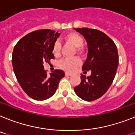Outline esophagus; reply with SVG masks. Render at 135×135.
Masks as SVG:
<instances>
[{
  "label": "esophagus",
  "mask_w": 135,
  "mask_h": 135,
  "mask_svg": "<svg viewBox=\"0 0 135 135\" xmlns=\"http://www.w3.org/2000/svg\"><path fill=\"white\" fill-rule=\"evenodd\" d=\"M71 75H72V74H71V73H65L66 76H71Z\"/></svg>",
  "instance_id": "1"
}]
</instances>
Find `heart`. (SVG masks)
<instances>
[{
	"label": "heart",
	"mask_w": 135,
	"mask_h": 135,
	"mask_svg": "<svg viewBox=\"0 0 135 135\" xmlns=\"http://www.w3.org/2000/svg\"><path fill=\"white\" fill-rule=\"evenodd\" d=\"M64 40L66 42L70 43L73 46L76 47V51L78 53L80 54L82 51L81 46L83 45L84 39L80 35L77 33L72 32L69 33L64 36ZM60 44L59 42H55L53 45L52 48V53L55 56H58L60 54ZM80 61L77 57L74 58H66L63 59L60 62L59 65L62 69L67 72H73L80 65Z\"/></svg>",
	"instance_id": "b5f03b06"
}]
</instances>
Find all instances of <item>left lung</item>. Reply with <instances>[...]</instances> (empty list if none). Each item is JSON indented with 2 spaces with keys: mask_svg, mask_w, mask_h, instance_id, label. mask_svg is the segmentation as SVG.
I'll return each mask as SVG.
<instances>
[{
  "mask_svg": "<svg viewBox=\"0 0 135 135\" xmlns=\"http://www.w3.org/2000/svg\"><path fill=\"white\" fill-rule=\"evenodd\" d=\"M74 29L84 37L88 45V55L82 71L84 74L91 71L90 76L81 74V83L74 90L81 99L91 102L104 95L113 83L119 64L117 49L102 31L89 28Z\"/></svg>",
  "mask_w": 135,
  "mask_h": 135,
  "instance_id": "obj_1",
  "label": "left lung"
}]
</instances>
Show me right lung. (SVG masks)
Segmentation results:
<instances>
[{
    "instance_id": "right-lung-1",
    "label": "right lung",
    "mask_w": 135,
    "mask_h": 135,
    "mask_svg": "<svg viewBox=\"0 0 135 135\" xmlns=\"http://www.w3.org/2000/svg\"><path fill=\"white\" fill-rule=\"evenodd\" d=\"M60 33L50 29L33 31L18 42L12 54V65L17 80L28 96L45 100L55 93L59 81L64 77L62 70L47 75L44 62L54 59L53 45Z\"/></svg>"
}]
</instances>
